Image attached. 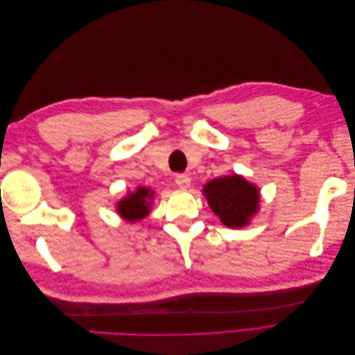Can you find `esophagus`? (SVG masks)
Listing matches in <instances>:
<instances>
[{
	"label": "esophagus",
	"instance_id": "obj_1",
	"mask_svg": "<svg viewBox=\"0 0 355 355\" xmlns=\"http://www.w3.org/2000/svg\"><path fill=\"white\" fill-rule=\"evenodd\" d=\"M176 185L180 189H188L191 187V179L188 175H178L176 176Z\"/></svg>",
	"mask_w": 355,
	"mask_h": 355
}]
</instances>
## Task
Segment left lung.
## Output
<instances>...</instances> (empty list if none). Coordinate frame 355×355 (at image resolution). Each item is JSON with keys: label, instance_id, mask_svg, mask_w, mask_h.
Wrapping results in <instances>:
<instances>
[{"label": "left lung", "instance_id": "1", "mask_svg": "<svg viewBox=\"0 0 355 355\" xmlns=\"http://www.w3.org/2000/svg\"><path fill=\"white\" fill-rule=\"evenodd\" d=\"M211 211L228 228H244L261 209V191L244 176H230L209 180L202 187Z\"/></svg>", "mask_w": 355, "mask_h": 355}]
</instances>
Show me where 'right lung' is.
I'll return each instance as SVG.
<instances>
[{
	"label": "right lung",
	"mask_w": 355,
	"mask_h": 355,
	"mask_svg": "<svg viewBox=\"0 0 355 355\" xmlns=\"http://www.w3.org/2000/svg\"><path fill=\"white\" fill-rule=\"evenodd\" d=\"M155 200V191L148 187H137L135 191H128L116 202V213L124 220L135 223L145 219L151 213L153 202Z\"/></svg>",
	"instance_id": "obj_1"
}]
</instances>
